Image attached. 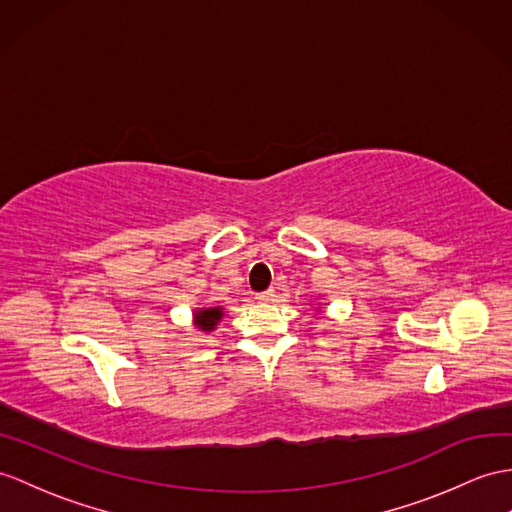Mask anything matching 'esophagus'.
I'll return each instance as SVG.
<instances>
[{
	"mask_svg": "<svg viewBox=\"0 0 512 512\" xmlns=\"http://www.w3.org/2000/svg\"><path fill=\"white\" fill-rule=\"evenodd\" d=\"M273 297H276V291H273V289H267V291L256 295L258 302H273Z\"/></svg>",
	"mask_w": 512,
	"mask_h": 512,
	"instance_id": "esophagus-1",
	"label": "esophagus"
}]
</instances>
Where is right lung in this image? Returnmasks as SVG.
Segmentation results:
<instances>
[{
    "instance_id": "obj_1",
    "label": "right lung",
    "mask_w": 512,
    "mask_h": 512,
    "mask_svg": "<svg viewBox=\"0 0 512 512\" xmlns=\"http://www.w3.org/2000/svg\"><path fill=\"white\" fill-rule=\"evenodd\" d=\"M195 319H197V326H199V328L210 332V330H213V328L217 326V321L221 319V308L199 310V313L195 315Z\"/></svg>"
}]
</instances>
